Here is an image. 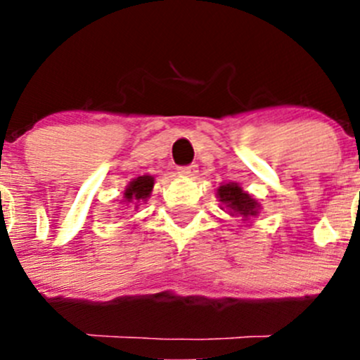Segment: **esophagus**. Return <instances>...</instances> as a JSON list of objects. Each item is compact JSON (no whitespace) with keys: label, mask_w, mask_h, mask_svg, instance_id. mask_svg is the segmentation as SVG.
Here are the masks:
<instances>
[{"label":"esophagus","mask_w":360,"mask_h":360,"mask_svg":"<svg viewBox=\"0 0 360 360\" xmlns=\"http://www.w3.org/2000/svg\"><path fill=\"white\" fill-rule=\"evenodd\" d=\"M197 172H198V167L195 165V163H191V165H184V167H179V174H181V176L193 177V176H197Z\"/></svg>","instance_id":"obj_1"}]
</instances>
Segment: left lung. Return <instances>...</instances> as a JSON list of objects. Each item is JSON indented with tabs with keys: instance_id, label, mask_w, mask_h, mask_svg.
<instances>
[{
	"instance_id": "left-lung-1",
	"label": "left lung",
	"mask_w": 360,
	"mask_h": 360,
	"mask_svg": "<svg viewBox=\"0 0 360 360\" xmlns=\"http://www.w3.org/2000/svg\"><path fill=\"white\" fill-rule=\"evenodd\" d=\"M217 197L219 202L224 203L226 207H230L233 212L242 214L244 217L248 216H256L257 212V203L254 198H250L249 193L242 191V188L238 184L230 183L223 184V186L217 190Z\"/></svg>"
}]
</instances>
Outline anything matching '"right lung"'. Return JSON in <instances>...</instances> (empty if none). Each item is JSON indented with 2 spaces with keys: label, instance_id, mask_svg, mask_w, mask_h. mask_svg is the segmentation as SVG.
<instances>
[{
  "label": "right lung",
  "instance_id": "add662e5",
  "mask_svg": "<svg viewBox=\"0 0 360 360\" xmlns=\"http://www.w3.org/2000/svg\"><path fill=\"white\" fill-rule=\"evenodd\" d=\"M153 184L155 179L151 176H139L127 186L125 200L136 203L137 207V202L146 200V198L150 197L151 190H153Z\"/></svg>",
  "mask_w": 360,
  "mask_h": 360
}]
</instances>
